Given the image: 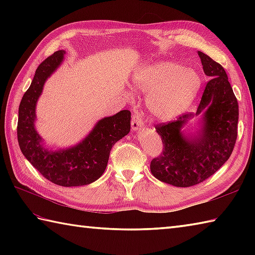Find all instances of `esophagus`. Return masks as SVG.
<instances>
[{
	"label": "esophagus",
	"instance_id": "obj_1",
	"mask_svg": "<svg viewBox=\"0 0 255 255\" xmlns=\"http://www.w3.org/2000/svg\"><path fill=\"white\" fill-rule=\"evenodd\" d=\"M142 126H143V121L141 118V114L139 112H134L131 118V129L133 131H137Z\"/></svg>",
	"mask_w": 255,
	"mask_h": 255
}]
</instances>
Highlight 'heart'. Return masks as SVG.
I'll list each match as a JSON object with an SVG mask.
<instances>
[{
    "label": "heart",
    "mask_w": 255,
    "mask_h": 255,
    "mask_svg": "<svg viewBox=\"0 0 255 255\" xmlns=\"http://www.w3.org/2000/svg\"><path fill=\"white\" fill-rule=\"evenodd\" d=\"M134 91L147 94L145 105L154 118L169 122L192 105L202 86L193 69L181 63L160 61L143 64L131 74Z\"/></svg>",
    "instance_id": "obj_1"
}]
</instances>
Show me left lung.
I'll list each match as a JSON object with an SVG mask.
<instances>
[{
  "label": "left lung",
  "mask_w": 255,
  "mask_h": 255,
  "mask_svg": "<svg viewBox=\"0 0 255 255\" xmlns=\"http://www.w3.org/2000/svg\"><path fill=\"white\" fill-rule=\"evenodd\" d=\"M206 84L196 114L156 125L163 143L162 153L151 161L150 170L159 181L177 187L194 186L207 180L230 158L238 136L239 106L221 64L198 51ZM202 115L197 135L186 136L181 128L194 116Z\"/></svg>",
  "instance_id": "8db88e82"
}]
</instances>
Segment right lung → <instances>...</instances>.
Segmentation results:
<instances>
[{"instance_id":"obj_1","label":"right lung","mask_w":255,"mask_h":255,"mask_svg":"<svg viewBox=\"0 0 255 255\" xmlns=\"http://www.w3.org/2000/svg\"><path fill=\"white\" fill-rule=\"evenodd\" d=\"M64 53L56 51L38 66L19 104L17 139L25 158L47 180L66 187L83 186L104 173L112 147L130 131L131 114L126 110L101 119L82 141L71 148L46 149L35 128L36 104L47 79L62 63Z\"/></svg>"}]
</instances>
